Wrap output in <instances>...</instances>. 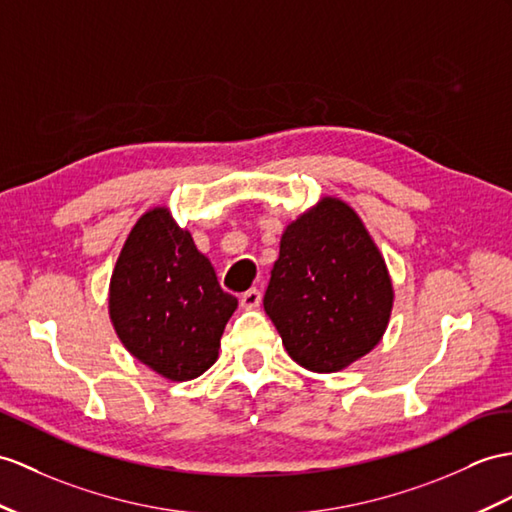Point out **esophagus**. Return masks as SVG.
Segmentation results:
<instances>
[{"instance_id":"1","label":"esophagus","mask_w":512,"mask_h":512,"mask_svg":"<svg viewBox=\"0 0 512 512\" xmlns=\"http://www.w3.org/2000/svg\"><path fill=\"white\" fill-rule=\"evenodd\" d=\"M260 299H263V293H260L258 289H249L241 295V306L252 310V308H258L260 306Z\"/></svg>"}]
</instances>
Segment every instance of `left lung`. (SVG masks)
Here are the masks:
<instances>
[{"label": "left lung", "instance_id": "left-lung-1", "mask_svg": "<svg viewBox=\"0 0 512 512\" xmlns=\"http://www.w3.org/2000/svg\"><path fill=\"white\" fill-rule=\"evenodd\" d=\"M263 304L295 363L332 373L380 343L393 284L360 217L323 197L286 226Z\"/></svg>", "mask_w": 512, "mask_h": 512}]
</instances>
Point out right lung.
I'll return each instance as SVG.
<instances>
[{
	"mask_svg": "<svg viewBox=\"0 0 512 512\" xmlns=\"http://www.w3.org/2000/svg\"><path fill=\"white\" fill-rule=\"evenodd\" d=\"M236 297L217 282L210 260L167 208L132 228L110 280V319L126 350L173 382L215 363Z\"/></svg>",
	"mask_w": 512,
	"mask_h": 512,
	"instance_id": "1",
	"label": "right lung"
}]
</instances>
